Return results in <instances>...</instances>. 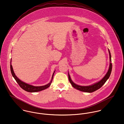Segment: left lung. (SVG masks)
<instances>
[{
    "label": "left lung",
    "instance_id": "left-lung-1",
    "mask_svg": "<svg viewBox=\"0 0 124 124\" xmlns=\"http://www.w3.org/2000/svg\"><path fill=\"white\" fill-rule=\"evenodd\" d=\"M108 52L109 54V59H110V65L109 67L108 70L105 75V76L99 82L96 83L95 84L92 85L87 86H83L78 85L74 83L72 81L71 79L70 76L69 74H68V79L70 83V84L72 85V86L76 88L77 90H78L79 91H81L82 92H86V93H93L96 90H98L100 88H101L102 85L105 84L107 80L108 79V78L109 77L112 71V65L111 63V54L110 52L108 49Z\"/></svg>",
    "mask_w": 124,
    "mask_h": 124
}]
</instances>
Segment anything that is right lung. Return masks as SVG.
I'll list each match as a JSON object with an SVG mask.
<instances>
[{"label": "right lung", "instance_id": "1", "mask_svg": "<svg viewBox=\"0 0 124 124\" xmlns=\"http://www.w3.org/2000/svg\"><path fill=\"white\" fill-rule=\"evenodd\" d=\"M11 63V62H10V69H11V74H12V76L14 77V78H15V79L16 80V82L18 83L19 85L25 91H27V92H30V93L37 92L41 91L43 90H45V89L48 88V87H49V86L52 83L53 78V76H54L55 71H54V73L53 74L52 79H51L50 82L49 83H48V85H45L41 86H34L30 85H28L27 84H26V83L21 81L17 77V76H16V75L14 73V72L13 71V67H12Z\"/></svg>", "mask_w": 124, "mask_h": 124}]
</instances>
